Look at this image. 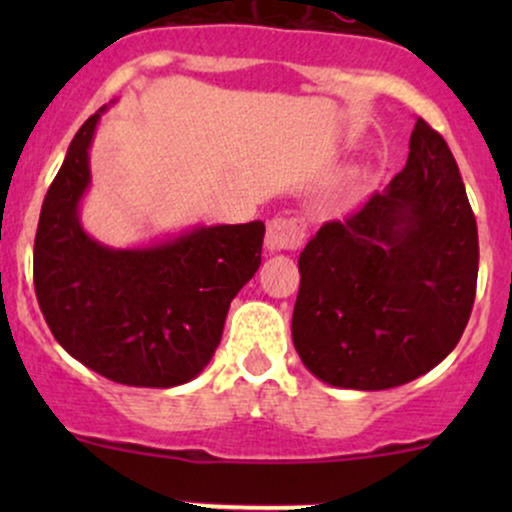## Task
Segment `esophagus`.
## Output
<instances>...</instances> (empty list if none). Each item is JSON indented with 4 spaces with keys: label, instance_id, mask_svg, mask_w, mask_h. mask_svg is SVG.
Returning <instances> with one entry per match:
<instances>
[{
    "label": "esophagus",
    "instance_id": "34e87169",
    "mask_svg": "<svg viewBox=\"0 0 512 512\" xmlns=\"http://www.w3.org/2000/svg\"><path fill=\"white\" fill-rule=\"evenodd\" d=\"M303 240H305L303 221L291 219V216H279V219L269 221L264 245H267L269 252H284V250L301 248Z\"/></svg>",
    "mask_w": 512,
    "mask_h": 512
}]
</instances>
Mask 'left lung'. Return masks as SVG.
I'll return each instance as SVG.
<instances>
[{"mask_svg": "<svg viewBox=\"0 0 512 512\" xmlns=\"http://www.w3.org/2000/svg\"><path fill=\"white\" fill-rule=\"evenodd\" d=\"M291 337L303 366L344 390H390L460 342L477 293L479 236L448 144L416 120L383 192L317 231L298 257Z\"/></svg>", "mask_w": 512, "mask_h": 512, "instance_id": "8db88e82", "label": "left lung"}]
</instances>
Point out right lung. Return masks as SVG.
Listing matches in <instances>:
<instances>
[{"label": "right lung", "instance_id": "right-lung-1", "mask_svg": "<svg viewBox=\"0 0 512 512\" xmlns=\"http://www.w3.org/2000/svg\"><path fill=\"white\" fill-rule=\"evenodd\" d=\"M105 110L74 134L45 195L35 296L57 342L86 368L132 387L185 385L207 368L231 301L260 269L264 223L195 226L132 248L88 236L81 202Z\"/></svg>", "mask_w": 512, "mask_h": 512}]
</instances>
